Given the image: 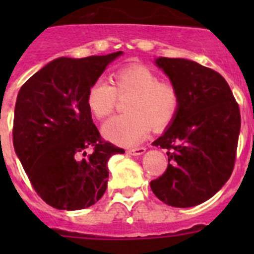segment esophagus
I'll list each match as a JSON object with an SVG mask.
<instances>
[{
	"label": "esophagus",
	"instance_id": "34e87169",
	"mask_svg": "<svg viewBox=\"0 0 254 254\" xmlns=\"http://www.w3.org/2000/svg\"><path fill=\"white\" fill-rule=\"evenodd\" d=\"M145 151H146L145 147H134V149L127 150V152H128L129 155H142Z\"/></svg>",
	"mask_w": 254,
	"mask_h": 254
}]
</instances>
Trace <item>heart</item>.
<instances>
[{"label":"heart","mask_w":254,"mask_h":254,"mask_svg":"<svg viewBox=\"0 0 254 254\" xmlns=\"http://www.w3.org/2000/svg\"><path fill=\"white\" fill-rule=\"evenodd\" d=\"M116 86L98 78L89 87L87 107L98 120L108 118L120 98L131 99L123 114L108 121L103 134L121 146H133L149 134L151 126L164 129L177 117L181 108V93L174 82L161 80L160 75L145 64H129L114 73Z\"/></svg>","instance_id":"obj_1"}]
</instances>
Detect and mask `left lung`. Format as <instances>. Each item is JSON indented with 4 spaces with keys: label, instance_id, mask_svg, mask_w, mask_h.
<instances>
[{
    "label": "left lung",
    "instance_id": "obj_1",
    "mask_svg": "<svg viewBox=\"0 0 254 254\" xmlns=\"http://www.w3.org/2000/svg\"><path fill=\"white\" fill-rule=\"evenodd\" d=\"M156 64L178 86L181 108L152 142L168 150V168L150 187L167 205L192 207L211 198L232 176L241 111L225 78L214 69L185 58L160 57Z\"/></svg>",
    "mask_w": 254,
    "mask_h": 254
}]
</instances>
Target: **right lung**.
Here are the masks:
<instances>
[{
    "label": "right lung",
    "instance_id": "add662e5",
    "mask_svg": "<svg viewBox=\"0 0 254 254\" xmlns=\"http://www.w3.org/2000/svg\"><path fill=\"white\" fill-rule=\"evenodd\" d=\"M122 52L58 58L22 85L13 147L38 196L58 210L94 205L108 185V160L125 150L103 140L87 107L89 87Z\"/></svg>",
    "mask_w": 254,
    "mask_h": 254
}]
</instances>
